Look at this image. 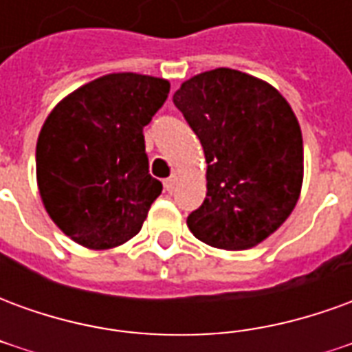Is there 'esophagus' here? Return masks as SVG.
Instances as JSON below:
<instances>
[{
    "label": "esophagus",
    "mask_w": 352,
    "mask_h": 352,
    "mask_svg": "<svg viewBox=\"0 0 352 352\" xmlns=\"http://www.w3.org/2000/svg\"><path fill=\"white\" fill-rule=\"evenodd\" d=\"M177 183H179V177L171 175V177H169V179H166V181H164V188H166V190H168V192L175 190Z\"/></svg>",
    "instance_id": "34e87169"
}]
</instances>
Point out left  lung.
<instances>
[{"label":"left lung","mask_w":352,"mask_h":352,"mask_svg":"<svg viewBox=\"0 0 352 352\" xmlns=\"http://www.w3.org/2000/svg\"><path fill=\"white\" fill-rule=\"evenodd\" d=\"M175 107L198 135L207 196L186 224L199 241L243 251L287 221L303 181L302 130L265 80L219 67L184 80Z\"/></svg>","instance_id":"left-lung-1"}]
</instances>
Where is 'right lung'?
<instances>
[{"label": "right lung", "instance_id": "add662e5", "mask_svg": "<svg viewBox=\"0 0 352 352\" xmlns=\"http://www.w3.org/2000/svg\"><path fill=\"white\" fill-rule=\"evenodd\" d=\"M169 82L111 73L65 96L47 116L35 166L43 206L58 228L94 251L138 236L162 183L148 173L143 128Z\"/></svg>", "mask_w": 352, "mask_h": 352}]
</instances>
